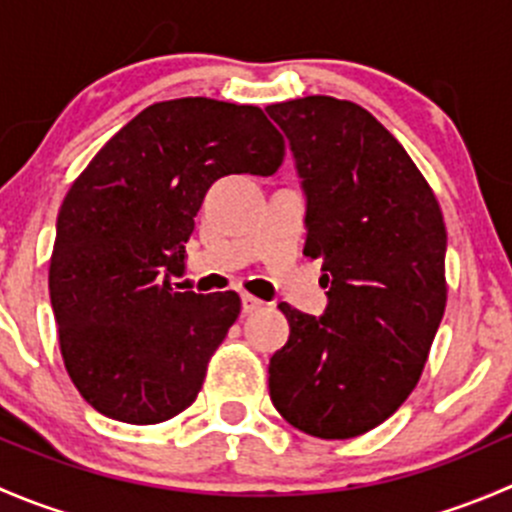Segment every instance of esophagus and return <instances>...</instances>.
I'll use <instances>...</instances> for the list:
<instances>
[{
    "instance_id": "1",
    "label": "esophagus",
    "mask_w": 512,
    "mask_h": 512,
    "mask_svg": "<svg viewBox=\"0 0 512 512\" xmlns=\"http://www.w3.org/2000/svg\"><path fill=\"white\" fill-rule=\"evenodd\" d=\"M265 307V302H262V299H257V297H252V294H242V312H247V314H252V312H260V309Z\"/></svg>"
}]
</instances>
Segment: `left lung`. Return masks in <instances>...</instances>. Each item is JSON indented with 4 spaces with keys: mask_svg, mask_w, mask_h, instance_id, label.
<instances>
[{
    "mask_svg": "<svg viewBox=\"0 0 512 512\" xmlns=\"http://www.w3.org/2000/svg\"><path fill=\"white\" fill-rule=\"evenodd\" d=\"M307 198L304 255L322 257L327 309L280 304L289 339L270 399L299 431L354 438L414 391L446 309V225L414 160L366 108L307 96L265 108Z\"/></svg>",
    "mask_w": 512,
    "mask_h": 512,
    "instance_id": "left-lung-1",
    "label": "left lung"
}]
</instances>
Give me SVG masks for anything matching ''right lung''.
Wrapping results in <instances>:
<instances>
[{
    "mask_svg": "<svg viewBox=\"0 0 512 512\" xmlns=\"http://www.w3.org/2000/svg\"><path fill=\"white\" fill-rule=\"evenodd\" d=\"M285 143L257 106L175 98L128 121L66 193L49 294L66 371L98 414L168 421L188 409L240 314L235 292H178L210 185L272 175Z\"/></svg>",
    "mask_w": 512,
    "mask_h": 512,
    "instance_id": "right-lung-1",
    "label": "right lung"
}]
</instances>
